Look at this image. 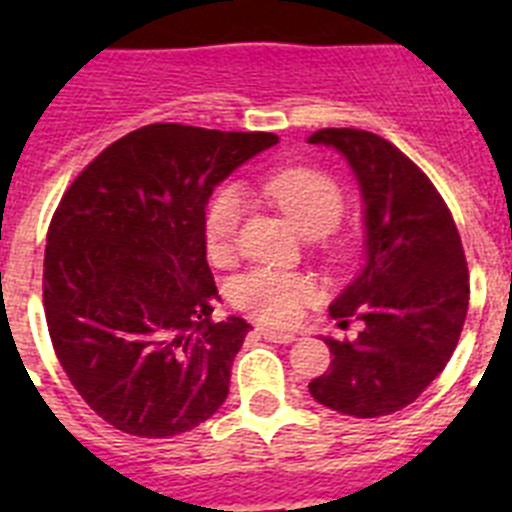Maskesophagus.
I'll list each match as a JSON object with an SVG mask.
<instances>
[{"instance_id": "34e87169", "label": "esophagus", "mask_w": 512, "mask_h": 512, "mask_svg": "<svg viewBox=\"0 0 512 512\" xmlns=\"http://www.w3.org/2000/svg\"><path fill=\"white\" fill-rule=\"evenodd\" d=\"M256 333H259L261 338H266V341H274V343H292L297 338L295 333H287V330L266 328V325H259V328H256Z\"/></svg>"}]
</instances>
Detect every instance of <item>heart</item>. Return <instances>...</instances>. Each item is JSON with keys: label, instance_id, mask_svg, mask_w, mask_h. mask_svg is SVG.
I'll use <instances>...</instances> for the list:
<instances>
[{"label": "heart", "instance_id": "heart-1", "mask_svg": "<svg viewBox=\"0 0 512 512\" xmlns=\"http://www.w3.org/2000/svg\"><path fill=\"white\" fill-rule=\"evenodd\" d=\"M269 197L302 235L328 233L343 210L341 189L333 179L312 169H279L261 179ZM243 192L225 187L212 197L205 212V246L210 259L223 264L233 256L243 217ZM230 297L241 310L266 323H292L307 302L318 297V284L305 274L256 266L235 279Z\"/></svg>", "mask_w": 512, "mask_h": 512}]
</instances>
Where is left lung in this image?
Masks as SVG:
<instances>
[{"label": "left lung", "instance_id": "1", "mask_svg": "<svg viewBox=\"0 0 512 512\" xmlns=\"http://www.w3.org/2000/svg\"><path fill=\"white\" fill-rule=\"evenodd\" d=\"M336 148L354 171L364 202V264L330 302L354 341L325 336L330 369L310 395L354 418H379L415 402L443 372L469 307V274L459 230L428 176L390 140L354 128L307 138Z\"/></svg>", "mask_w": 512, "mask_h": 512}]
</instances>
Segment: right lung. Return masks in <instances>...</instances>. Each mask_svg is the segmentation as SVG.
<instances>
[{"label":"right lung","instance_id":"1","mask_svg":"<svg viewBox=\"0 0 512 512\" xmlns=\"http://www.w3.org/2000/svg\"><path fill=\"white\" fill-rule=\"evenodd\" d=\"M156 122L104 148L48 228V333L84 402L117 431H192L228 397L251 325L215 323L205 207L220 182L277 143Z\"/></svg>","mask_w":512,"mask_h":512}]
</instances>
